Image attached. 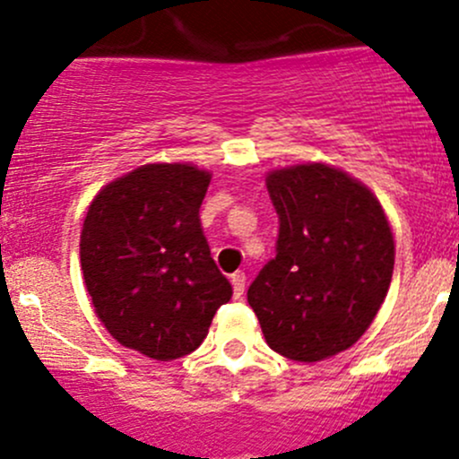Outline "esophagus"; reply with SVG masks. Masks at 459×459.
Instances as JSON below:
<instances>
[{
    "label": "esophagus",
    "mask_w": 459,
    "mask_h": 459,
    "mask_svg": "<svg viewBox=\"0 0 459 459\" xmlns=\"http://www.w3.org/2000/svg\"><path fill=\"white\" fill-rule=\"evenodd\" d=\"M230 283H233V294L235 297H242L244 294V288H246V274L239 270V273H233L230 274Z\"/></svg>",
    "instance_id": "obj_1"
}]
</instances>
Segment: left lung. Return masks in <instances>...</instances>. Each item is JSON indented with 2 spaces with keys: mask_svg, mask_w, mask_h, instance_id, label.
<instances>
[{
  "mask_svg": "<svg viewBox=\"0 0 459 459\" xmlns=\"http://www.w3.org/2000/svg\"><path fill=\"white\" fill-rule=\"evenodd\" d=\"M279 215L274 259L248 288L270 350L299 363L334 356L365 334L394 273V235L368 186L307 162L270 171Z\"/></svg>",
  "mask_w": 459,
  "mask_h": 459,
  "instance_id": "8db88e82",
  "label": "left lung"
}]
</instances>
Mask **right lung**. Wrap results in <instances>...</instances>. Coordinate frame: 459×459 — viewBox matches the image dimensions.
Here are the masks:
<instances>
[{
	"label": "right lung",
	"mask_w": 459,
	"mask_h": 459,
	"mask_svg": "<svg viewBox=\"0 0 459 459\" xmlns=\"http://www.w3.org/2000/svg\"><path fill=\"white\" fill-rule=\"evenodd\" d=\"M209 182L193 165H143L103 186L85 215L81 270L96 315L149 359L197 350L233 297L202 233Z\"/></svg>",
	"instance_id": "obj_1"
}]
</instances>
